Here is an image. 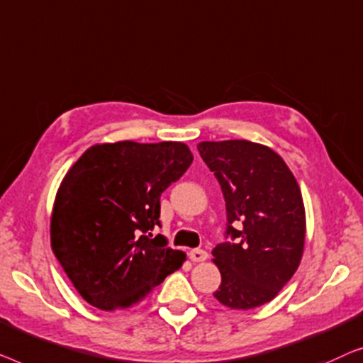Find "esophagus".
I'll return each instance as SVG.
<instances>
[{"instance_id": "esophagus-1", "label": "esophagus", "mask_w": 363, "mask_h": 363, "mask_svg": "<svg viewBox=\"0 0 363 363\" xmlns=\"http://www.w3.org/2000/svg\"><path fill=\"white\" fill-rule=\"evenodd\" d=\"M189 258L192 259V262H206L208 258V253L206 250H201V248H196V250H191L189 252Z\"/></svg>"}]
</instances>
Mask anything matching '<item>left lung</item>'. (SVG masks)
Wrapping results in <instances>:
<instances>
[{
  "instance_id": "1",
  "label": "left lung",
  "mask_w": 363,
  "mask_h": 363,
  "mask_svg": "<svg viewBox=\"0 0 363 363\" xmlns=\"http://www.w3.org/2000/svg\"><path fill=\"white\" fill-rule=\"evenodd\" d=\"M201 157L220 184L225 238L212 250L222 283L213 293L230 309L272 301L303 257L306 213L301 189L281 156L247 140L202 141Z\"/></svg>"
}]
</instances>
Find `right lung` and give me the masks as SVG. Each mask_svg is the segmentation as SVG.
I'll return each mask as SVG.
<instances>
[{"label": "right lung", "instance_id": "add662e5", "mask_svg": "<svg viewBox=\"0 0 363 363\" xmlns=\"http://www.w3.org/2000/svg\"><path fill=\"white\" fill-rule=\"evenodd\" d=\"M194 160L184 143L95 145L70 167L55 196L50 245L86 303L115 311L138 303L186 255L166 247L161 194Z\"/></svg>", "mask_w": 363, "mask_h": 363}]
</instances>
